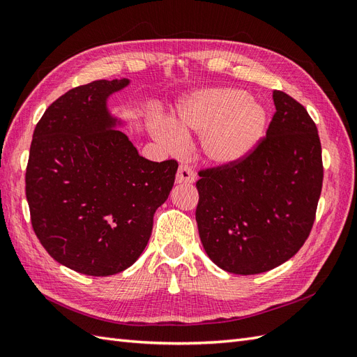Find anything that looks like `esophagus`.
I'll use <instances>...</instances> for the list:
<instances>
[{
	"mask_svg": "<svg viewBox=\"0 0 357 357\" xmlns=\"http://www.w3.org/2000/svg\"><path fill=\"white\" fill-rule=\"evenodd\" d=\"M176 181L178 185H190V183L195 181V172H193V169L189 165L181 164L177 171Z\"/></svg>",
	"mask_w": 357,
	"mask_h": 357,
	"instance_id": "1",
	"label": "esophagus"
}]
</instances>
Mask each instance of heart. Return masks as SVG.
<instances>
[{
	"mask_svg": "<svg viewBox=\"0 0 357 357\" xmlns=\"http://www.w3.org/2000/svg\"><path fill=\"white\" fill-rule=\"evenodd\" d=\"M266 122L264 107L245 92L218 88L192 93L178 107L176 123L158 122L153 134L169 152L180 153L185 135H201L204 153L218 165L244 158L261 138Z\"/></svg>",
	"mask_w": 357,
	"mask_h": 357,
	"instance_id": "obj_1",
	"label": "heart"
}]
</instances>
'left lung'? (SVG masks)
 <instances>
[{
	"instance_id": "obj_1",
	"label": "left lung",
	"mask_w": 357,
	"mask_h": 357,
	"mask_svg": "<svg viewBox=\"0 0 357 357\" xmlns=\"http://www.w3.org/2000/svg\"><path fill=\"white\" fill-rule=\"evenodd\" d=\"M266 135L240 160L201 169L197 223L205 253L225 271L266 273L296 255L316 219L321 144L305 107L273 92Z\"/></svg>"
}]
</instances>
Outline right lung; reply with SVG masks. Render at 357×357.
<instances>
[{
    "mask_svg": "<svg viewBox=\"0 0 357 357\" xmlns=\"http://www.w3.org/2000/svg\"><path fill=\"white\" fill-rule=\"evenodd\" d=\"M128 83L95 80L68 91L32 135L25 174L32 229L56 262L86 275H113L137 261L178 168L174 159L139 156L114 129L107 98Z\"/></svg>",
    "mask_w": 357,
    "mask_h": 357,
    "instance_id": "add662e5",
    "label": "right lung"
}]
</instances>
